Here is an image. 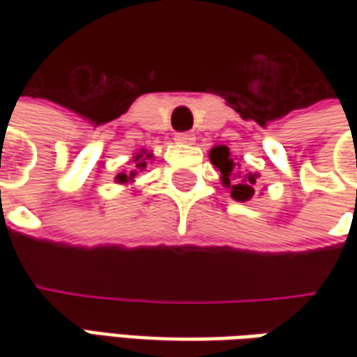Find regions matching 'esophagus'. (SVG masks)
<instances>
[{
	"instance_id": "esophagus-1",
	"label": "esophagus",
	"mask_w": 357,
	"mask_h": 357,
	"mask_svg": "<svg viewBox=\"0 0 357 357\" xmlns=\"http://www.w3.org/2000/svg\"><path fill=\"white\" fill-rule=\"evenodd\" d=\"M174 141H178V143H192V141H195V135L188 132V130H185V132H176V135H174Z\"/></svg>"
}]
</instances>
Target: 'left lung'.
Instances as JSON below:
<instances>
[{
    "instance_id": "1",
    "label": "left lung",
    "mask_w": 357,
    "mask_h": 357,
    "mask_svg": "<svg viewBox=\"0 0 357 357\" xmlns=\"http://www.w3.org/2000/svg\"><path fill=\"white\" fill-rule=\"evenodd\" d=\"M211 160H213L214 167L220 171L222 185L230 188V197L232 199L240 200V202L252 199L254 185H256L258 174H254V172H248V174L246 172H240L236 169L234 158L230 157L228 146H225V144L214 146L213 151H211Z\"/></svg>"
}]
</instances>
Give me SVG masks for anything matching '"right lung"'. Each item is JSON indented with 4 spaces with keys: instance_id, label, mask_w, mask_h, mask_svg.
<instances>
[{
    "instance_id": "obj_1",
    "label": "right lung",
    "mask_w": 357,
    "mask_h": 357,
    "mask_svg": "<svg viewBox=\"0 0 357 357\" xmlns=\"http://www.w3.org/2000/svg\"><path fill=\"white\" fill-rule=\"evenodd\" d=\"M144 157L149 158L151 155H144V151H143V153H137V157H135V169L143 171L144 167H146V162H144ZM135 174H137V171H130L129 174L121 172V174L117 176V183H129V181H132V178H135Z\"/></svg>"
}]
</instances>
